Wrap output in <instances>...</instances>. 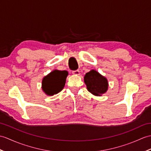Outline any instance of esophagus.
<instances>
[{
	"mask_svg": "<svg viewBox=\"0 0 151 151\" xmlns=\"http://www.w3.org/2000/svg\"><path fill=\"white\" fill-rule=\"evenodd\" d=\"M73 74L75 75H80V71H79V70H75V71H73Z\"/></svg>",
	"mask_w": 151,
	"mask_h": 151,
	"instance_id": "esophagus-1",
	"label": "esophagus"
}]
</instances>
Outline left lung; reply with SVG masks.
Listing matches in <instances>:
<instances>
[{
	"label": "left lung",
	"mask_w": 151,
	"mask_h": 151,
	"mask_svg": "<svg viewBox=\"0 0 151 151\" xmlns=\"http://www.w3.org/2000/svg\"><path fill=\"white\" fill-rule=\"evenodd\" d=\"M84 82L87 90L95 96H101L108 89L107 78L94 69L86 73L84 76Z\"/></svg>",
	"instance_id": "obj_1"
}]
</instances>
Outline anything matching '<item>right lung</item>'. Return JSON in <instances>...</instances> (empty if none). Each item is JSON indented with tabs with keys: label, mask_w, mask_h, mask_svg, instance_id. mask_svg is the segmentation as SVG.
Segmentation results:
<instances>
[{
	"label": "right lung",
	"mask_w": 151,
	"mask_h": 151,
	"mask_svg": "<svg viewBox=\"0 0 151 151\" xmlns=\"http://www.w3.org/2000/svg\"><path fill=\"white\" fill-rule=\"evenodd\" d=\"M68 75L67 71L54 70L44 77L42 82L43 91L49 96L57 94L63 89Z\"/></svg>",
	"instance_id": "1"
}]
</instances>
